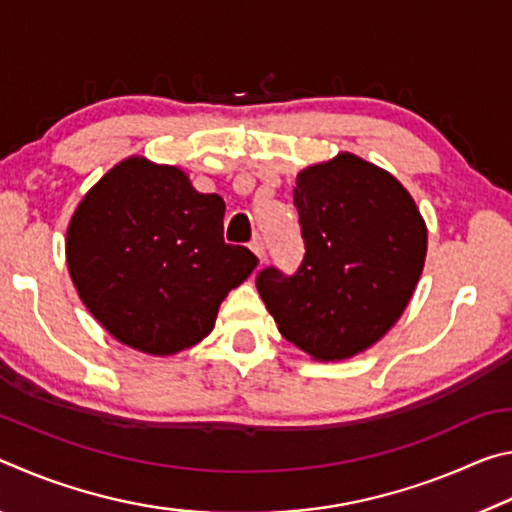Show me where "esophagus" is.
Segmentation results:
<instances>
[{"label": "esophagus", "mask_w": 512, "mask_h": 512, "mask_svg": "<svg viewBox=\"0 0 512 512\" xmlns=\"http://www.w3.org/2000/svg\"><path fill=\"white\" fill-rule=\"evenodd\" d=\"M250 250H253V253L259 257V262H264L266 259V246H264V241L262 239H253L250 241Z\"/></svg>", "instance_id": "esophagus-1"}]
</instances>
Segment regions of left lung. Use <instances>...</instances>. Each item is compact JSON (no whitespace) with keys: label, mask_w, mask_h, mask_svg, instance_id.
<instances>
[{"label":"left lung","mask_w":512,"mask_h":512,"mask_svg":"<svg viewBox=\"0 0 512 512\" xmlns=\"http://www.w3.org/2000/svg\"><path fill=\"white\" fill-rule=\"evenodd\" d=\"M305 257L293 275L257 273L284 339L316 361L368 350L409 305L427 257V225L391 173L352 153L302 169L293 187Z\"/></svg>","instance_id":"obj_1"}]
</instances>
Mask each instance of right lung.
<instances>
[{
  "instance_id": "add662e5",
  "label": "right lung",
  "mask_w": 512,
  "mask_h": 512,
  "mask_svg": "<svg viewBox=\"0 0 512 512\" xmlns=\"http://www.w3.org/2000/svg\"><path fill=\"white\" fill-rule=\"evenodd\" d=\"M225 203L187 173L128 158L94 185L67 228V268L83 305L119 343L155 357L212 332L230 289L257 266L223 241Z\"/></svg>"
}]
</instances>
